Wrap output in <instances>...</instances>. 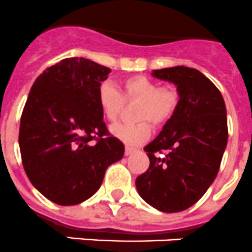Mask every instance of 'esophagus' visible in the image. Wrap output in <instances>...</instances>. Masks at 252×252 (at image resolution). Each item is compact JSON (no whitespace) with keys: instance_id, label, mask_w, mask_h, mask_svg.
<instances>
[{"instance_id":"1","label":"esophagus","mask_w":252,"mask_h":252,"mask_svg":"<svg viewBox=\"0 0 252 252\" xmlns=\"http://www.w3.org/2000/svg\"><path fill=\"white\" fill-rule=\"evenodd\" d=\"M135 151H136V149L132 148V147H126V148H125V155L130 156V155H132Z\"/></svg>"}]
</instances>
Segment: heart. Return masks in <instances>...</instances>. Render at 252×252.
<instances>
[{
  "label": "heart",
  "instance_id": "obj_1",
  "mask_svg": "<svg viewBox=\"0 0 252 252\" xmlns=\"http://www.w3.org/2000/svg\"><path fill=\"white\" fill-rule=\"evenodd\" d=\"M97 103L108 121L116 122L125 103H138L134 109V124H118L111 127L113 136L127 145H139L151 135V124L163 126L175 114L180 94L172 85L159 86L145 76H131L121 82V93L111 84L101 82L97 87Z\"/></svg>",
  "mask_w": 252,
  "mask_h": 252
}]
</instances>
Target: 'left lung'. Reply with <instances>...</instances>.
<instances>
[{"label": "left lung", "mask_w": 252, "mask_h": 252, "mask_svg": "<svg viewBox=\"0 0 252 252\" xmlns=\"http://www.w3.org/2000/svg\"><path fill=\"white\" fill-rule=\"evenodd\" d=\"M152 74L175 84L180 103L144 148L151 163L135 184L155 209L179 213L194 205L219 172L228 141L225 104L219 89L194 68L172 66Z\"/></svg>", "instance_id": "obj_1"}]
</instances>
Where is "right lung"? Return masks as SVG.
<instances>
[{"mask_svg": "<svg viewBox=\"0 0 252 252\" xmlns=\"http://www.w3.org/2000/svg\"><path fill=\"white\" fill-rule=\"evenodd\" d=\"M111 69L85 58H66L34 81L23 109L19 147L34 188L62 206L90 198L125 145L108 131L97 87Z\"/></svg>", "mask_w": 252, "mask_h": 252, "instance_id": "1", "label": "right lung"}]
</instances>
